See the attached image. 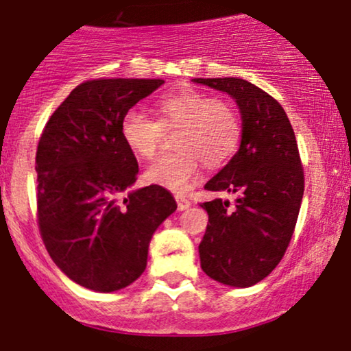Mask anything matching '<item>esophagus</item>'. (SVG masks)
<instances>
[{
	"label": "esophagus",
	"instance_id": "obj_1",
	"mask_svg": "<svg viewBox=\"0 0 351 351\" xmlns=\"http://www.w3.org/2000/svg\"><path fill=\"white\" fill-rule=\"evenodd\" d=\"M176 204H178V210H186V208L190 207V200H186L185 197H180L176 195Z\"/></svg>",
	"mask_w": 351,
	"mask_h": 351
}]
</instances>
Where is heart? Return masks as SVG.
<instances>
[{"mask_svg":"<svg viewBox=\"0 0 351 351\" xmlns=\"http://www.w3.org/2000/svg\"><path fill=\"white\" fill-rule=\"evenodd\" d=\"M158 120L139 110H129L120 120V137L136 158H154L162 130L178 127L173 136L175 151L159 156L147 166L144 180L173 192H185L197 178L200 161L219 168L238 149L241 122L224 100L197 90H180L156 101Z\"/></svg>","mask_w":351,"mask_h":351,"instance_id":"b5f03b06","label":"heart"}]
</instances>
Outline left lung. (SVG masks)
<instances>
[{
    "mask_svg": "<svg viewBox=\"0 0 351 351\" xmlns=\"http://www.w3.org/2000/svg\"><path fill=\"white\" fill-rule=\"evenodd\" d=\"M193 81L231 95L243 119L238 153L205 183L210 192L236 193V202L202 204L208 224L198 246L200 267L224 285L251 287L280 263L299 217L304 169L295 134L282 105L250 81Z\"/></svg>",
    "mask_w": 351,
    "mask_h": 351,
    "instance_id": "8db88e82",
    "label": "left lung"
}]
</instances>
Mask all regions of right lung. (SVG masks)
Listing matches in <instances>:
<instances>
[{"label":"right lung","instance_id":"obj_1","mask_svg":"<svg viewBox=\"0 0 351 351\" xmlns=\"http://www.w3.org/2000/svg\"><path fill=\"white\" fill-rule=\"evenodd\" d=\"M162 83L84 81L56 108L38 141L42 241L71 280L95 292H115L137 280L146 270L154 231L176 210L162 186L130 192L139 165L120 137L125 112Z\"/></svg>","mask_w":351,"mask_h":351}]
</instances>
